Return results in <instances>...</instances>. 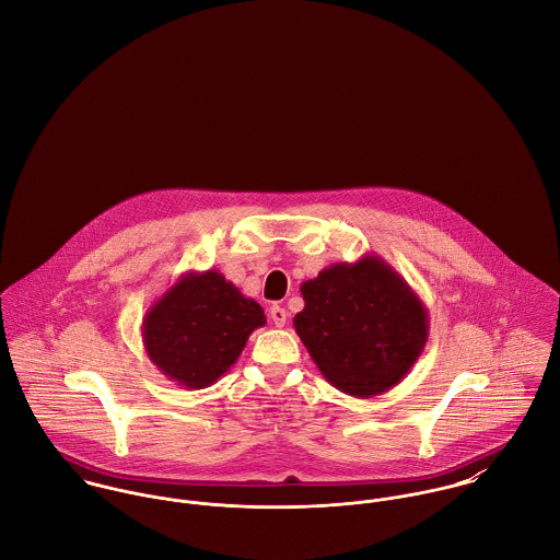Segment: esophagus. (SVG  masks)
<instances>
[{
  "label": "esophagus",
  "instance_id": "1",
  "mask_svg": "<svg viewBox=\"0 0 560 560\" xmlns=\"http://www.w3.org/2000/svg\"><path fill=\"white\" fill-rule=\"evenodd\" d=\"M269 317H271V320H273L278 327H282V325L287 323V311L280 308V306H271V308H269Z\"/></svg>",
  "mask_w": 560,
  "mask_h": 560
}]
</instances>
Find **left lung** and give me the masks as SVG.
Returning <instances> with one entry per match:
<instances>
[{"label": "left lung", "mask_w": 560, "mask_h": 560, "mask_svg": "<svg viewBox=\"0 0 560 560\" xmlns=\"http://www.w3.org/2000/svg\"><path fill=\"white\" fill-rule=\"evenodd\" d=\"M293 325L320 375L340 393L371 399L395 388L420 358L429 313L399 271L364 254L302 284Z\"/></svg>", "instance_id": "obj_1"}]
</instances>
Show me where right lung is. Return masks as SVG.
<instances>
[{
  "instance_id": "obj_1",
  "label": "right lung",
  "mask_w": 560,
  "mask_h": 560,
  "mask_svg": "<svg viewBox=\"0 0 560 560\" xmlns=\"http://www.w3.org/2000/svg\"><path fill=\"white\" fill-rule=\"evenodd\" d=\"M267 317L218 269L183 273L142 320V342L151 362L180 388L215 384Z\"/></svg>"
}]
</instances>
